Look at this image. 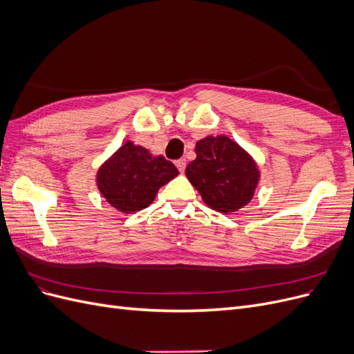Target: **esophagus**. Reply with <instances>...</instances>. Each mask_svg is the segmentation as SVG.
<instances>
[{"label": "esophagus", "instance_id": "esophagus-1", "mask_svg": "<svg viewBox=\"0 0 354 354\" xmlns=\"http://www.w3.org/2000/svg\"><path fill=\"white\" fill-rule=\"evenodd\" d=\"M176 167L180 171V173H185V168H186V159H178L176 160Z\"/></svg>", "mask_w": 354, "mask_h": 354}]
</instances>
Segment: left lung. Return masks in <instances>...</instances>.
<instances>
[{
    "instance_id": "left-lung-1",
    "label": "left lung",
    "mask_w": 354,
    "mask_h": 354,
    "mask_svg": "<svg viewBox=\"0 0 354 354\" xmlns=\"http://www.w3.org/2000/svg\"><path fill=\"white\" fill-rule=\"evenodd\" d=\"M186 177L207 205L233 214L252 201L261 171L255 159L227 136H207L195 146Z\"/></svg>"
}]
</instances>
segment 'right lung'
I'll return each mask as SVG.
<instances>
[{
    "label": "right lung",
    "instance_id": "add662e5",
    "mask_svg": "<svg viewBox=\"0 0 354 354\" xmlns=\"http://www.w3.org/2000/svg\"><path fill=\"white\" fill-rule=\"evenodd\" d=\"M178 176L173 162L127 140L99 167L95 186L111 207L134 214L155 201L158 190Z\"/></svg>",
    "mask_w": 354,
    "mask_h": 354
}]
</instances>
